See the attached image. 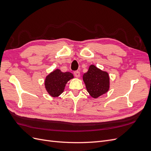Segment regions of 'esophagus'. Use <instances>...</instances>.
<instances>
[{
    "label": "esophagus",
    "instance_id": "34e87169",
    "mask_svg": "<svg viewBox=\"0 0 151 151\" xmlns=\"http://www.w3.org/2000/svg\"><path fill=\"white\" fill-rule=\"evenodd\" d=\"M74 76H75L76 77H79L80 76V72L78 71V70L74 71Z\"/></svg>",
    "mask_w": 151,
    "mask_h": 151
}]
</instances>
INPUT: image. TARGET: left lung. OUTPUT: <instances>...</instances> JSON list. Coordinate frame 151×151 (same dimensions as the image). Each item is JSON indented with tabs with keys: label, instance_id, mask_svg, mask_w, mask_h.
Returning a JSON list of instances; mask_svg holds the SVG:
<instances>
[{
	"label": "left lung",
	"instance_id": "1",
	"mask_svg": "<svg viewBox=\"0 0 151 151\" xmlns=\"http://www.w3.org/2000/svg\"><path fill=\"white\" fill-rule=\"evenodd\" d=\"M109 76L106 72L101 70L92 65L84 74L83 81L87 91L94 98L106 93L109 89Z\"/></svg>",
	"mask_w": 151,
	"mask_h": 151
}]
</instances>
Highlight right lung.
Returning <instances> with one entry per match:
<instances>
[{
  "mask_svg": "<svg viewBox=\"0 0 151 151\" xmlns=\"http://www.w3.org/2000/svg\"><path fill=\"white\" fill-rule=\"evenodd\" d=\"M73 77L74 76L72 73L62 72L60 70L57 69L46 77L45 88L50 96L57 97L63 93L65 84Z\"/></svg>",
  "mask_w": 151,
  "mask_h": 151,
  "instance_id": "obj_1",
  "label": "right lung"
}]
</instances>
